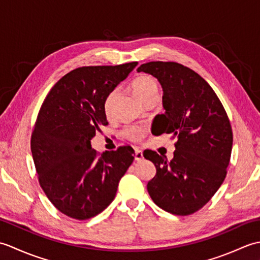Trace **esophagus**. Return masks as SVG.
<instances>
[{"mask_svg":"<svg viewBox=\"0 0 260 260\" xmlns=\"http://www.w3.org/2000/svg\"><path fill=\"white\" fill-rule=\"evenodd\" d=\"M143 159V152L139 148H135V161H142Z\"/></svg>","mask_w":260,"mask_h":260,"instance_id":"esophagus-1","label":"esophagus"}]
</instances>
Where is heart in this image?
<instances>
[{"label": "heart", "mask_w": 260, "mask_h": 260, "mask_svg": "<svg viewBox=\"0 0 260 260\" xmlns=\"http://www.w3.org/2000/svg\"><path fill=\"white\" fill-rule=\"evenodd\" d=\"M132 90H133L134 95L142 101L145 97L153 95V93H158V86L156 80L153 78V77L148 76V75H141L132 82ZM116 90L112 91L107 96L106 101H105V108L106 110L109 109L110 104L113 102V98L115 96ZM146 134V128L141 126H131L127 127V128L124 131V135L127 137V139L133 141V142H139L141 141L143 137Z\"/></svg>", "instance_id": "1"}]
</instances>
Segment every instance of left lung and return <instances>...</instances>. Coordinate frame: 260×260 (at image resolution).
<instances>
[{
    "mask_svg": "<svg viewBox=\"0 0 260 260\" xmlns=\"http://www.w3.org/2000/svg\"><path fill=\"white\" fill-rule=\"evenodd\" d=\"M163 88L165 113L158 116L155 135L176 137L173 158L146 150L156 168L147 191L154 203L176 215H189L209 202L227 175L233 128L223 105L196 71L173 61L141 64Z\"/></svg>",
    "mask_w": 260,
    "mask_h": 260,
    "instance_id": "left-lung-1",
    "label": "left lung"
}]
</instances>
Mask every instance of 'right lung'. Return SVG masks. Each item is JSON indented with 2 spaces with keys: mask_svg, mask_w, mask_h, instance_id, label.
Masks as SVG:
<instances>
[{
  "mask_svg": "<svg viewBox=\"0 0 260 260\" xmlns=\"http://www.w3.org/2000/svg\"><path fill=\"white\" fill-rule=\"evenodd\" d=\"M137 66H89L64 75L49 91L31 135V152L43 192L60 212L77 220L95 217L116 196L134 159L129 145L103 155L90 140L107 125L105 101Z\"/></svg>",
  "mask_w": 260,
  "mask_h": 260,
  "instance_id": "1",
  "label": "right lung"
}]
</instances>
